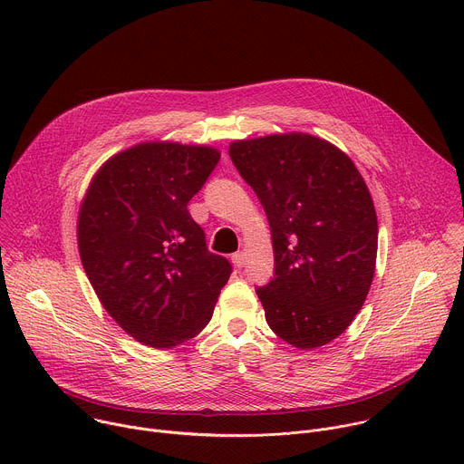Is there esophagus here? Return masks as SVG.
Segmentation results:
<instances>
[{"label": "esophagus", "mask_w": 464, "mask_h": 464, "mask_svg": "<svg viewBox=\"0 0 464 464\" xmlns=\"http://www.w3.org/2000/svg\"><path fill=\"white\" fill-rule=\"evenodd\" d=\"M231 260H233V264H235L237 268H242L244 264H246V253L244 251H237V253H233Z\"/></svg>", "instance_id": "obj_1"}]
</instances>
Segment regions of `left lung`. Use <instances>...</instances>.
Segmentation results:
<instances>
[{"label":"left lung","instance_id":"obj_1","mask_svg":"<svg viewBox=\"0 0 464 464\" xmlns=\"http://www.w3.org/2000/svg\"><path fill=\"white\" fill-rule=\"evenodd\" d=\"M229 158L272 229L274 277L255 288L270 328L297 349L330 343L363 306L374 276L378 222L362 174L308 134L235 141Z\"/></svg>","mask_w":464,"mask_h":464}]
</instances>
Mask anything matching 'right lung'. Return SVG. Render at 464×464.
I'll list each match as a JSON object with an SVG mask.
<instances>
[{
    "instance_id": "right-lung-1",
    "label": "right lung",
    "mask_w": 464,
    "mask_h": 464,
    "mask_svg": "<svg viewBox=\"0 0 464 464\" xmlns=\"http://www.w3.org/2000/svg\"><path fill=\"white\" fill-rule=\"evenodd\" d=\"M218 161L211 147L143 143L106 161L82 202L86 276L119 326L154 349L200 334L233 272L187 209Z\"/></svg>"
}]
</instances>
